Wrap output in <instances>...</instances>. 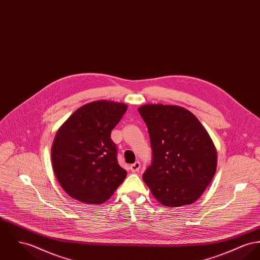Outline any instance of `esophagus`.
Returning <instances> with one entry per match:
<instances>
[{
    "mask_svg": "<svg viewBox=\"0 0 260 260\" xmlns=\"http://www.w3.org/2000/svg\"><path fill=\"white\" fill-rule=\"evenodd\" d=\"M140 168H141V164L139 161H136V162H134L133 165L130 166V170H131L132 173H137V172H139Z\"/></svg>",
    "mask_w": 260,
    "mask_h": 260,
    "instance_id": "obj_1",
    "label": "esophagus"
}]
</instances>
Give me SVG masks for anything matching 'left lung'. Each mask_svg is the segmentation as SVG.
<instances>
[{
  "label": "left lung",
  "mask_w": 260,
  "mask_h": 260,
  "mask_svg": "<svg viewBox=\"0 0 260 260\" xmlns=\"http://www.w3.org/2000/svg\"><path fill=\"white\" fill-rule=\"evenodd\" d=\"M153 161L143 174L153 196L166 207L194 203L212 181L217 150L198 118L178 105L144 104Z\"/></svg>",
  "instance_id": "left-lung-1"
}]
</instances>
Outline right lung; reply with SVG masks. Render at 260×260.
I'll return each mask as SVG.
<instances>
[{
    "instance_id": "obj_1",
    "label": "right lung",
    "mask_w": 260,
    "mask_h": 260,
    "mask_svg": "<svg viewBox=\"0 0 260 260\" xmlns=\"http://www.w3.org/2000/svg\"><path fill=\"white\" fill-rule=\"evenodd\" d=\"M127 105L96 101L78 108L58 129L51 148L53 171L72 198L102 204L124 181L127 172L117 161L111 130Z\"/></svg>"
}]
</instances>
